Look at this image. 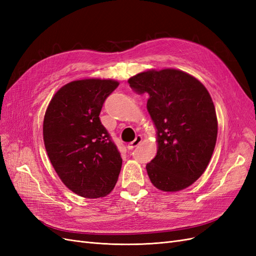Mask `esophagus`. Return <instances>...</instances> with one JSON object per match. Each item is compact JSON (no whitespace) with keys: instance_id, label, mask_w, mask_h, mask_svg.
<instances>
[{"instance_id":"34e87169","label":"esophagus","mask_w":256,"mask_h":256,"mask_svg":"<svg viewBox=\"0 0 256 256\" xmlns=\"http://www.w3.org/2000/svg\"><path fill=\"white\" fill-rule=\"evenodd\" d=\"M141 142H142V136H136L134 140L128 145V147H129L130 150H132V148H134V147H136L138 144H140Z\"/></svg>"}]
</instances>
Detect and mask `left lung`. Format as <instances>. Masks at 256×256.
I'll use <instances>...</instances> for the list:
<instances>
[{
  "mask_svg": "<svg viewBox=\"0 0 256 256\" xmlns=\"http://www.w3.org/2000/svg\"><path fill=\"white\" fill-rule=\"evenodd\" d=\"M147 94V110L157 128L158 152L146 164L154 187L166 192L189 187L207 168L216 146L218 122L204 85L176 69L150 70L128 80Z\"/></svg>",
  "mask_w": 256,
  "mask_h": 256,
  "instance_id": "obj_1",
  "label": "left lung"
}]
</instances>
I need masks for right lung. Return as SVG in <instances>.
Masks as SVG:
<instances>
[{
	"label": "right lung",
	"mask_w": 256,
	"mask_h": 256,
	"mask_svg": "<svg viewBox=\"0 0 256 256\" xmlns=\"http://www.w3.org/2000/svg\"><path fill=\"white\" fill-rule=\"evenodd\" d=\"M118 86L113 80L72 81L58 90L44 114V142L51 164L66 187L83 198L106 196L120 172L118 146L99 118Z\"/></svg>",
	"instance_id": "right-lung-1"
}]
</instances>
